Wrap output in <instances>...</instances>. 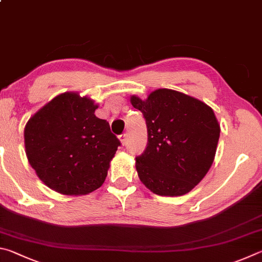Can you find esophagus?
Wrapping results in <instances>:
<instances>
[{
    "label": "esophagus",
    "mask_w": 262,
    "mask_h": 262,
    "mask_svg": "<svg viewBox=\"0 0 262 262\" xmlns=\"http://www.w3.org/2000/svg\"><path fill=\"white\" fill-rule=\"evenodd\" d=\"M118 139H119V140H121V143H122V145H125V144H126V140H127V136H126V134L119 135V136H118Z\"/></svg>",
    "instance_id": "1"
}]
</instances>
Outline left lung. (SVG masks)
Segmentation results:
<instances>
[{"label": "left lung", "instance_id": "1", "mask_svg": "<svg viewBox=\"0 0 262 262\" xmlns=\"http://www.w3.org/2000/svg\"><path fill=\"white\" fill-rule=\"evenodd\" d=\"M144 115L147 146L136 158L144 185L155 194L190 192L212 167L220 138L213 109L181 92L160 89L146 100L131 96Z\"/></svg>", "mask_w": 262, "mask_h": 262}]
</instances>
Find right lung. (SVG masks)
I'll list each match as a JSON object with an SVG mask.
<instances>
[{"label": "right lung", "instance_id": "add662e5", "mask_svg": "<svg viewBox=\"0 0 262 262\" xmlns=\"http://www.w3.org/2000/svg\"><path fill=\"white\" fill-rule=\"evenodd\" d=\"M96 108L93 100L68 92L54 98L27 122V159L52 190L79 195L103 184L121 141L105 119L95 116Z\"/></svg>", "mask_w": 262, "mask_h": 262}]
</instances>
